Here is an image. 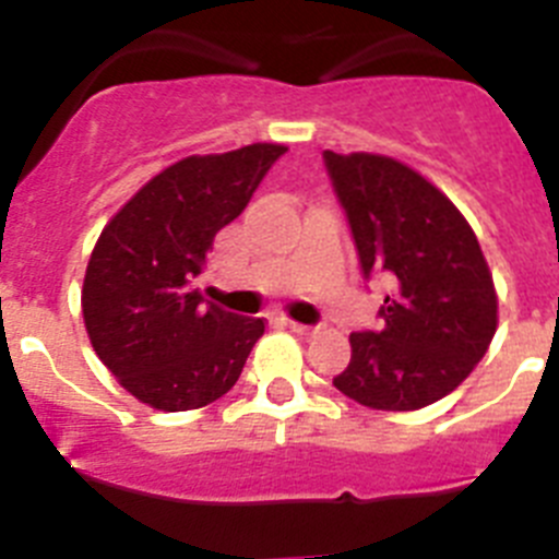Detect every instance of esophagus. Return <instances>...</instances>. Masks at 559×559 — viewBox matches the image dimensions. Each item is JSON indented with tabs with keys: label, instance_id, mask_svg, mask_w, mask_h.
Instances as JSON below:
<instances>
[{
	"label": "esophagus",
	"instance_id": "1",
	"mask_svg": "<svg viewBox=\"0 0 559 559\" xmlns=\"http://www.w3.org/2000/svg\"><path fill=\"white\" fill-rule=\"evenodd\" d=\"M283 324L288 326L290 332H296V335H310V332H313V326H310V324H299V321H290V319H285Z\"/></svg>",
	"mask_w": 559,
	"mask_h": 559
}]
</instances>
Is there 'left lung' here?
Masks as SVG:
<instances>
[{
	"mask_svg": "<svg viewBox=\"0 0 559 559\" xmlns=\"http://www.w3.org/2000/svg\"><path fill=\"white\" fill-rule=\"evenodd\" d=\"M366 280L388 290L380 330L352 332L332 385L373 409H418L452 393L496 332L493 276L460 210L432 182L382 155L324 152Z\"/></svg>",
	"mask_w": 559,
	"mask_h": 559,
	"instance_id": "8db88e82",
	"label": "left lung"
}]
</instances>
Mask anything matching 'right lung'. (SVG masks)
<instances>
[{"label": "right lung", "instance_id": "obj_1", "mask_svg": "<svg viewBox=\"0 0 559 559\" xmlns=\"http://www.w3.org/2000/svg\"><path fill=\"white\" fill-rule=\"evenodd\" d=\"M285 152L252 143L186 157L102 229L82 285V319L99 360L143 404L197 409L238 382L263 319L227 313L193 283L218 229L243 213Z\"/></svg>", "mask_w": 559, "mask_h": 559}]
</instances>
